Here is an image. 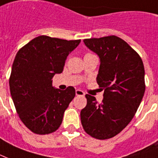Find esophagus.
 Here are the masks:
<instances>
[{"label": "esophagus", "mask_w": 158, "mask_h": 158, "mask_svg": "<svg viewBox=\"0 0 158 158\" xmlns=\"http://www.w3.org/2000/svg\"><path fill=\"white\" fill-rule=\"evenodd\" d=\"M75 94L77 96H85V92L80 89H76Z\"/></svg>", "instance_id": "obj_1"}]
</instances>
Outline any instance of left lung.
I'll return each instance as SVG.
<instances>
[{
	"label": "left lung",
	"instance_id": "left-lung-1",
	"mask_svg": "<svg viewBox=\"0 0 158 158\" xmlns=\"http://www.w3.org/2000/svg\"><path fill=\"white\" fill-rule=\"evenodd\" d=\"M100 58L96 81L104 99L86 94L87 105L80 112L85 132L100 140L111 138L132 120L145 93V70L141 57L116 36L84 40Z\"/></svg>",
	"mask_w": 158,
	"mask_h": 158
}]
</instances>
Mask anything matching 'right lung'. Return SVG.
<instances>
[{"label":"right lung","instance_id":"add662e5","mask_svg":"<svg viewBox=\"0 0 158 158\" xmlns=\"http://www.w3.org/2000/svg\"><path fill=\"white\" fill-rule=\"evenodd\" d=\"M79 43L39 36L17 52L9 79L10 95L21 121L32 132L45 135L60 127L75 89H55L52 79L63 72L67 57Z\"/></svg>","mask_w":158,"mask_h":158}]
</instances>
